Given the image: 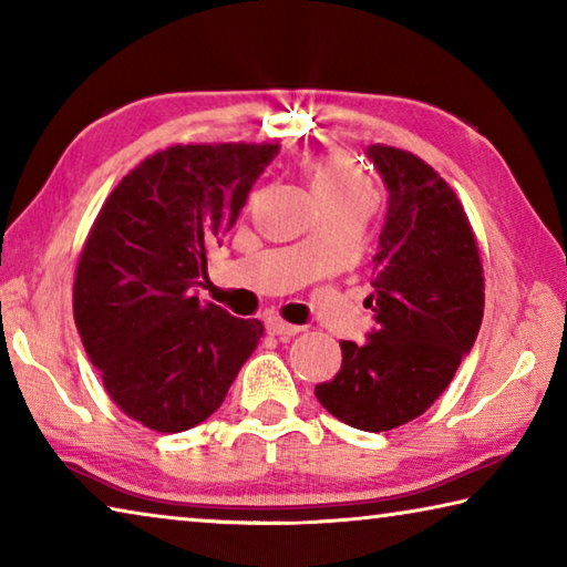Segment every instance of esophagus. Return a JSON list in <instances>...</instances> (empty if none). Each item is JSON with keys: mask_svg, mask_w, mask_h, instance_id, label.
I'll return each mask as SVG.
<instances>
[{"mask_svg": "<svg viewBox=\"0 0 567 567\" xmlns=\"http://www.w3.org/2000/svg\"><path fill=\"white\" fill-rule=\"evenodd\" d=\"M305 328H300V324H290V322H282L277 318H270L267 320V332L272 334H280V338H295V334H300Z\"/></svg>", "mask_w": 567, "mask_h": 567, "instance_id": "34e87169", "label": "esophagus"}]
</instances>
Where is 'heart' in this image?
<instances>
[{
  "label": "heart",
  "instance_id": "1",
  "mask_svg": "<svg viewBox=\"0 0 567 567\" xmlns=\"http://www.w3.org/2000/svg\"><path fill=\"white\" fill-rule=\"evenodd\" d=\"M310 187L318 205L370 197L368 179H364L360 167L344 155H330L315 162L310 169Z\"/></svg>",
  "mask_w": 567,
  "mask_h": 567
}]
</instances>
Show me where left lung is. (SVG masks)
<instances>
[{
  "label": "left lung",
  "mask_w": 567,
  "mask_h": 567,
  "mask_svg": "<svg viewBox=\"0 0 567 567\" xmlns=\"http://www.w3.org/2000/svg\"><path fill=\"white\" fill-rule=\"evenodd\" d=\"M388 189L385 225L372 257L375 328L342 340V368L315 388L320 405L350 427L382 433L420 417L455 378L483 322L477 243L455 192L420 157L364 150Z\"/></svg>",
  "instance_id": "left-lung-1"
}]
</instances>
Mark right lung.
<instances>
[{
	"label": "right lung",
	"instance_id": "add662e5",
	"mask_svg": "<svg viewBox=\"0 0 567 567\" xmlns=\"http://www.w3.org/2000/svg\"><path fill=\"white\" fill-rule=\"evenodd\" d=\"M280 145H177L147 157L104 203L74 280V322L124 415L182 433L223 405L262 338L260 320L199 300L223 245Z\"/></svg>",
	"mask_w": 567,
	"mask_h": 567
}]
</instances>
